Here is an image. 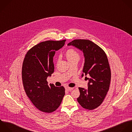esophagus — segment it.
<instances>
[{
    "label": "esophagus",
    "mask_w": 132,
    "mask_h": 132,
    "mask_svg": "<svg viewBox=\"0 0 132 132\" xmlns=\"http://www.w3.org/2000/svg\"><path fill=\"white\" fill-rule=\"evenodd\" d=\"M65 89H66V90H68V91H71V90H72L73 89V88H72V87H65Z\"/></svg>",
    "instance_id": "obj_1"
}]
</instances>
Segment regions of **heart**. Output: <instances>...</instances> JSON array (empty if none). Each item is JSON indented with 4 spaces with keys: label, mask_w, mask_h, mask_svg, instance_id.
<instances>
[{
    "label": "heart",
    "mask_w": 132,
    "mask_h": 132,
    "mask_svg": "<svg viewBox=\"0 0 132 132\" xmlns=\"http://www.w3.org/2000/svg\"><path fill=\"white\" fill-rule=\"evenodd\" d=\"M66 56L68 61H72L76 59H79L80 56L79 53L73 49H69L66 52Z\"/></svg>",
    "instance_id": "b5f03b06"
}]
</instances>
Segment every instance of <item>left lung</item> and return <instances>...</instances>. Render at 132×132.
<instances>
[{"mask_svg":"<svg viewBox=\"0 0 132 132\" xmlns=\"http://www.w3.org/2000/svg\"><path fill=\"white\" fill-rule=\"evenodd\" d=\"M68 46H73L83 51L85 63L82 77L88 75V88L79 87L80 95L77 100L81 106L88 110L99 106L109 90L111 72L108 57L104 50L87 39H75Z\"/></svg>","mask_w":132,"mask_h":132,"instance_id":"8db88e82","label":"left lung"}]
</instances>
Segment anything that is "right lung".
<instances>
[{"label": "right lung", "instance_id": "obj_1", "mask_svg": "<svg viewBox=\"0 0 132 132\" xmlns=\"http://www.w3.org/2000/svg\"><path fill=\"white\" fill-rule=\"evenodd\" d=\"M66 39L41 42L27 53L22 66V80L25 92L39 111L50 113L60 105L65 95L63 86L48 85L47 78L54 72L53 56Z\"/></svg>", "mask_w": 132, "mask_h": 132}]
</instances>
